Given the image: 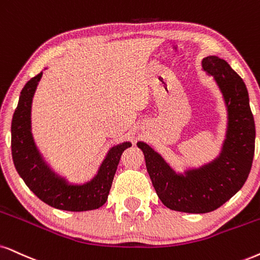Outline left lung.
<instances>
[{
  "label": "left lung",
  "instance_id": "obj_1",
  "mask_svg": "<svg viewBox=\"0 0 260 260\" xmlns=\"http://www.w3.org/2000/svg\"><path fill=\"white\" fill-rule=\"evenodd\" d=\"M203 68L215 77L228 107L229 127L221 157L181 176L149 145L138 143L160 202L167 208L188 213L213 211L228 202L247 180L254 156L255 126L244 80L217 56L204 58Z\"/></svg>",
  "mask_w": 260,
  "mask_h": 260
}]
</instances>
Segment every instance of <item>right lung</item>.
Here are the masks:
<instances>
[{"label":"right lung","mask_w":260,"mask_h":260,"mask_svg":"<svg viewBox=\"0 0 260 260\" xmlns=\"http://www.w3.org/2000/svg\"><path fill=\"white\" fill-rule=\"evenodd\" d=\"M39 73L22 88L12 120V157L16 172L42 202L64 211H88L104 205L120 158L131 143L113 147L101 166L97 176L83 186H70L55 176L42 162L29 128L32 97L41 80Z\"/></svg>","instance_id":"1"}]
</instances>
